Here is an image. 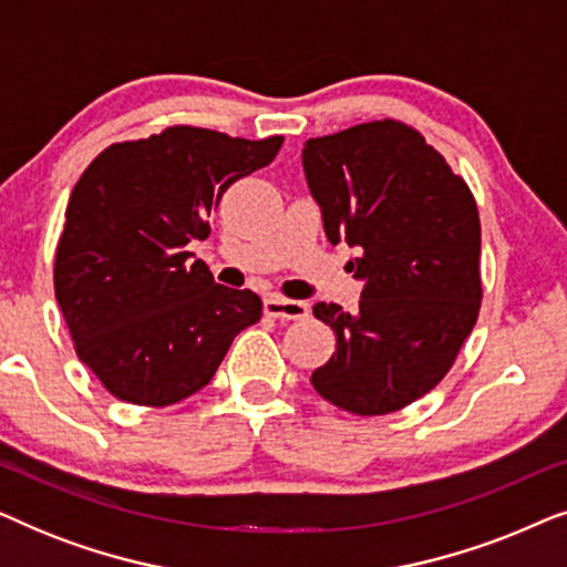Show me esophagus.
<instances>
[{"label":"esophagus","instance_id":"obj_1","mask_svg":"<svg viewBox=\"0 0 567 567\" xmlns=\"http://www.w3.org/2000/svg\"><path fill=\"white\" fill-rule=\"evenodd\" d=\"M262 309H266L268 317H276V320H305L309 315V307L305 301H297V299H284L278 297V293H270L262 301Z\"/></svg>","mask_w":567,"mask_h":567}]
</instances>
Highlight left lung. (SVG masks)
<instances>
[{
	"instance_id": "8db88e82",
	"label": "left lung",
	"mask_w": 567,
	"mask_h": 567,
	"mask_svg": "<svg viewBox=\"0 0 567 567\" xmlns=\"http://www.w3.org/2000/svg\"><path fill=\"white\" fill-rule=\"evenodd\" d=\"M309 193L330 245L348 243L359 309L317 301L336 353L317 394L353 415H384L436 386L480 312V216L467 183L417 131L374 121L309 138Z\"/></svg>"
}]
</instances>
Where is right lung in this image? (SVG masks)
Returning <instances> with one entry per match:
<instances>
[{"instance_id": "right-lung-1", "label": "right lung", "mask_w": 567, "mask_h": 567, "mask_svg": "<svg viewBox=\"0 0 567 567\" xmlns=\"http://www.w3.org/2000/svg\"><path fill=\"white\" fill-rule=\"evenodd\" d=\"M284 138H231L173 126L107 146L66 206L53 286L76 355L115 398L175 405L212 382L262 301L214 281L188 252L239 177L266 167Z\"/></svg>"}]
</instances>
